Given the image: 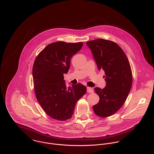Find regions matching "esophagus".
<instances>
[{"mask_svg":"<svg viewBox=\"0 0 154 154\" xmlns=\"http://www.w3.org/2000/svg\"><path fill=\"white\" fill-rule=\"evenodd\" d=\"M87 92L89 93H92V92H94V89L91 87H87Z\"/></svg>","mask_w":154,"mask_h":154,"instance_id":"34e87169","label":"esophagus"}]
</instances>
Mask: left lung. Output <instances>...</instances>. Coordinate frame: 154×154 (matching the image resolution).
Segmentation results:
<instances>
[{
  "mask_svg": "<svg viewBox=\"0 0 154 154\" xmlns=\"http://www.w3.org/2000/svg\"><path fill=\"white\" fill-rule=\"evenodd\" d=\"M87 45L98 69L105 72L106 82L103 89L94 88L100 101L93 110L99 117H109L122 107L129 95L132 84L131 65L123 50L112 41L98 38L87 42Z\"/></svg>",
  "mask_w": 154,
  "mask_h": 154,
  "instance_id": "obj_1",
  "label": "left lung"
}]
</instances>
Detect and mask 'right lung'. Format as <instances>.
<instances>
[{"label": "right lung", "mask_w": 154, "mask_h": 154, "mask_svg": "<svg viewBox=\"0 0 154 154\" xmlns=\"http://www.w3.org/2000/svg\"><path fill=\"white\" fill-rule=\"evenodd\" d=\"M83 45L57 42L47 45L35 59L32 76L35 97L45 113L59 121L70 119L76 102L87 92L81 84L67 88L64 73L70 68V60Z\"/></svg>", "instance_id": "1"}]
</instances>
